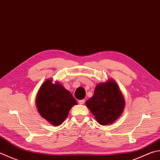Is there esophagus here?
Returning a JSON list of instances; mask_svg holds the SVG:
<instances>
[{"label":"esophagus","instance_id":"esophagus-1","mask_svg":"<svg viewBox=\"0 0 160 160\" xmlns=\"http://www.w3.org/2000/svg\"><path fill=\"white\" fill-rule=\"evenodd\" d=\"M84 102H85V100H84V99H81V100L79 101V103L80 104H83Z\"/></svg>","mask_w":160,"mask_h":160}]
</instances>
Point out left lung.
I'll use <instances>...</instances> for the list:
<instances>
[{"label": "left lung", "mask_w": 160, "mask_h": 160, "mask_svg": "<svg viewBox=\"0 0 160 160\" xmlns=\"http://www.w3.org/2000/svg\"><path fill=\"white\" fill-rule=\"evenodd\" d=\"M125 104L122 92L113 79L96 86L94 95L86 102V107L102 125L116 121L124 110Z\"/></svg>", "instance_id": "8db88e82"}]
</instances>
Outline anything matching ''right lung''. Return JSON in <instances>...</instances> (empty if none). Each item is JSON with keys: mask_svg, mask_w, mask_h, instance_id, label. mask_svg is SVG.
<instances>
[{"mask_svg": "<svg viewBox=\"0 0 160 160\" xmlns=\"http://www.w3.org/2000/svg\"><path fill=\"white\" fill-rule=\"evenodd\" d=\"M36 107L41 116L54 126L61 125L71 108L77 102L71 93L58 82L47 79L41 86L36 97Z\"/></svg>", "mask_w": 160, "mask_h": 160, "instance_id": "obj_1", "label": "right lung"}]
</instances>
